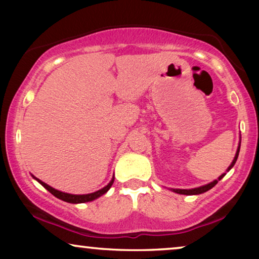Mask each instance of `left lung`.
<instances>
[{
    "instance_id": "left-lung-1",
    "label": "left lung",
    "mask_w": 259,
    "mask_h": 259,
    "mask_svg": "<svg viewBox=\"0 0 259 259\" xmlns=\"http://www.w3.org/2000/svg\"><path fill=\"white\" fill-rule=\"evenodd\" d=\"M239 148H240V146H238V150H237V152H236V155H235V159H233V161L231 162V165L229 166V168L226 169V172H229L230 169H231L232 167H233V165L236 164V160H237V158H238V154H239ZM226 175V173H223V175L219 177L218 179H215V180H213V182L212 183H210V184H207V185H204V186H200V187H196V189H190V190H182V189H171L173 192H176V193H179V194H186V196H192V194H200V193H204V192H206V191H208V190H211L212 187H213L215 184H217L219 180H221L223 177H224Z\"/></svg>"
}]
</instances>
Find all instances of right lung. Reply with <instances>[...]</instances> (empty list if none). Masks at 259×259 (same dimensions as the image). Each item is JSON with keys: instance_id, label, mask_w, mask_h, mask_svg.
Masks as SVG:
<instances>
[{"instance_id": "right-lung-1", "label": "right lung", "mask_w": 259, "mask_h": 259, "mask_svg": "<svg viewBox=\"0 0 259 259\" xmlns=\"http://www.w3.org/2000/svg\"><path fill=\"white\" fill-rule=\"evenodd\" d=\"M33 178L35 180H37L38 183L41 184L42 186L45 187L46 190H48L49 192H51L53 196L59 198V199H61L63 201H67V203H72V204H79V203H87V201H92L94 199H97V198L101 197L102 194H105L107 191L111 189V186L113 185V182H114V177H113L111 182L108 183V185H106L104 189L97 191V192H93V193H88V194H70V193H66V192H61V191H58L55 189H53L52 186L47 185V184L42 182V180L35 178L33 176Z\"/></svg>"}]
</instances>
